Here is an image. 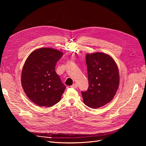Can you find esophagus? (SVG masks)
<instances>
[{
    "label": "esophagus",
    "instance_id": "obj_1",
    "mask_svg": "<svg viewBox=\"0 0 146 146\" xmlns=\"http://www.w3.org/2000/svg\"><path fill=\"white\" fill-rule=\"evenodd\" d=\"M71 87L72 88H77V87H78V84H76V83H75V84H73L72 86H71Z\"/></svg>",
    "mask_w": 146,
    "mask_h": 146
}]
</instances>
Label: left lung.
I'll list each match as a JSON object with an SVG mask.
<instances>
[{
	"label": "left lung",
	"mask_w": 146,
	"mask_h": 146,
	"mask_svg": "<svg viewBox=\"0 0 146 146\" xmlns=\"http://www.w3.org/2000/svg\"><path fill=\"white\" fill-rule=\"evenodd\" d=\"M86 64L89 87L81 94L86 105L97 109L115 96L119 84V71L114 60L105 53L87 54Z\"/></svg>",
	"instance_id": "8db88e82"
}]
</instances>
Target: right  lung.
<instances>
[{"label":"right lung","mask_w":146,"mask_h":146,"mask_svg":"<svg viewBox=\"0 0 146 146\" xmlns=\"http://www.w3.org/2000/svg\"><path fill=\"white\" fill-rule=\"evenodd\" d=\"M62 52L50 48L33 51L21 73V84L29 99L38 106L51 107L61 99L66 86L55 71Z\"/></svg>","instance_id":"1"}]
</instances>
